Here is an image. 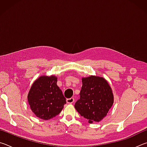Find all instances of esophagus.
Wrapping results in <instances>:
<instances>
[{
    "instance_id": "1",
    "label": "esophagus",
    "mask_w": 147,
    "mask_h": 147,
    "mask_svg": "<svg viewBox=\"0 0 147 147\" xmlns=\"http://www.w3.org/2000/svg\"><path fill=\"white\" fill-rule=\"evenodd\" d=\"M67 103L68 104H73L74 102V98H67Z\"/></svg>"
}]
</instances>
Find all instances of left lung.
Listing matches in <instances>:
<instances>
[{"instance_id": "left-lung-1", "label": "left lung", "mask_w": 147, "mask_h": 147, "mask_svg": "<svg viewBox=\"0 0 147 147\" xmlns=\"http://www.w3.org/2000/svg\"><path fill=\"white\" fill-rule=\"evenodd\" d=\"M113 103L112 91L105 79L93 76L82 78L80 98L74 108L89 123L101 121Z\"/></svg>"}]
</instances>
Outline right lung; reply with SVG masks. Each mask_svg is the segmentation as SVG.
I'll return each instance as SVG.
<instances>
[{"label":"right lung","mask_w":147,"mask_h":147,"mask_svg":"<svg viewBox=\"0 0 147 147\" xmlns=\"http://www.w3.org/2000/svg\"><path fill=\"white\" fill-rule=\"evenodd\" d=\"M28 100L35 115L43 120L58 115L66 104V98L54 76H41L35 81L28 94Z\"/></svg>","instance_id":"right-lung-1"}]
</instances>
